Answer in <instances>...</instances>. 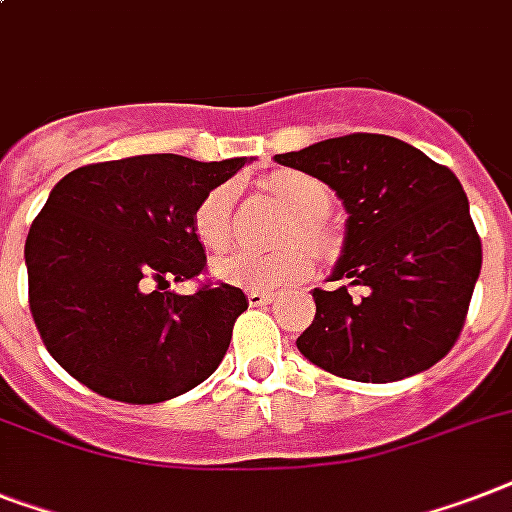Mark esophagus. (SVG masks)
Listing matches in <instances>:
<instances>
[{"instance_id": "esophagus-1", "label": "esophagus", "mask_w": 512, "mask_h": 512, "mask_svg": "<svg viewBox=\"0 0 512 512\" xmlns=\"http://www.w3.org/2000/svg\"><path fill=\"white\" fill-rule=\"evenodd\" d=\"M247 299H249V305H252V307H263V305H270V302L276 299V294L263 292V289H249Z\"/></svg>"}]
</instances>
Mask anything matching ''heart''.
<instances>
[{
    "mask_svg": "<svg viewBox=\"0 0 512 512\" xmlns=\"http://www.w3.org/2000/svg\"><path fill=\"white\" fill-rule=\"evenodd\" d=\"M268 189L302 220L305 239L318 242L321 239L318 223L326 218L331 207V194L326 186L305 173H284V176L270 178ZM231 213H234V184H218L207 189L191 213V231L197 236V242L207 249L226 247L231 242ZM213 273L226 284L276 292L310 276L313 255L302 247L276 252V255L234 249L228 255L215 257Z\"/></svg>",
    "mask_w": 512,
    "mask_h": 512,
    "instance_id": "b5f03b06",
    "label": "heart"
}]
</instances>
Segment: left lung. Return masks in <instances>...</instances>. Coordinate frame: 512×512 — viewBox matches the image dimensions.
I'll use <instances>...</instances> for the list:
<instances>
[{
	"label": "left lung",
	"instance_id": "left-lung-1",
	"mask_svg": "<svg viewBox=\"0 0 512 512\" xmlns=\"http://www.w3.org/2000/svg\"><path fill=\"white\" fill-rule=\"evenodd\" d=\"M342 199V255L313 289L315 318L297 350L352 381L429 371L458 339L481 273V239L458 176L407 141L381 134L326 139L276 155ZM350 285L364 297L352 300Z\"/></svg>",
	"mask_w": 512,
	"mask_h": 512
}]
</instances>
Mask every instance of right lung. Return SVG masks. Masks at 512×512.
<instances>
[{"label": "right lung", "mask_w": 512, "mask_h": 512, "mask_svg": "<svg viewBox=\"0 0 512 512\" xmlns=\"http://www.w3.org/2000/svg\"><path fill=\"white\" fill-rule=\"evenodd\" d=\"M252 162L141 155L86 165L49 191L26 239L28 302L49 355L110 400H173L215 373L247 310L228 284L170 281L205 268L191 213Z\"/></svg>", "instance_id": "obj_1"}]
</instances>
